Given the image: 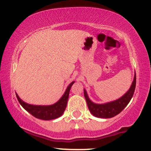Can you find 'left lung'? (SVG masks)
<instances>
[{
	"label": "left lung",
	"instance_id": "1",
	"mask_svg": "<svg viewBox=\"0 0 151 151\" xmlns=\"http://www.w3.org/2000/svg\"><path fill=\"white\" fill-rule=\"evenodd\" d=\"M136 73H135L132 84H131L129 91L124 96L115 100V101L108 102V103L106 104H94L93 102L91 101L89 99V98L88 97L86 90L84 89V97H85L88 108H89L90 112L94 116L102 118V119H109V118H112L116 116L117 114L121 113L124 110V109L131 101L133 93H134L135 88H136Z\"/></svg>",
	"mask_w": 151,
	"mask_h": 151
}]
</instances>
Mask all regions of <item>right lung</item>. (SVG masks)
<instances>
[{
	"mask_svg": "<svg viewBox=\"0 0 151 151\" xmlns=\"http://www.w3.org/2000/svg\"><path fill=\"white\" fill-rule=\"evenodd\" d=\"M74 81L70 83V85L66 89L65 93L63 96L60 98L58 102L52 105L49 106H37V105H32L29 104L25 103L20 99L18 95L16 93L17 99H18L19 103L23 107L24 109L29 112L31 115H32L37 119H42V120H52V119H55L61 116L65 111L66 106H67V101L69 99V93L72 86L73 85Z\"/></svg>",
	"mask_w": 151,
	"mask_h": 151,
	"instance_id": "1",
	"label": "right lung"
}]
</instances>
